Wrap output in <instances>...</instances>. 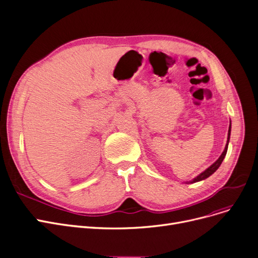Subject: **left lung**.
<instances>
[{"mask_svg": "<svg viewBox=\"0 0 258 258\" xmlns=\"http://www.w3.org/2000/svg\"><path fill=\"white\" fill-rule=\"evenodd\" d=\"M230 136H231V121H230V126H229V132H228V140H227L226 148H225V150H223V152H222V154L220 155L219 158H218L214 163H213L211 166H209L206 171H204L203 173H200L197 177H195V178L193 179V180L188 181L187 183H195V182H198V181H201V180H205V179H207V178L210 177L212 174H214V173L216 172V170L220 166L221 162L223 161V159H225V157H226V155H227L228 145H229V141H230Z\"/></svg>", "mask_w": 258, "mask_h": 258, "instance_id": "1", "label": "left lung"}]
</instances>
